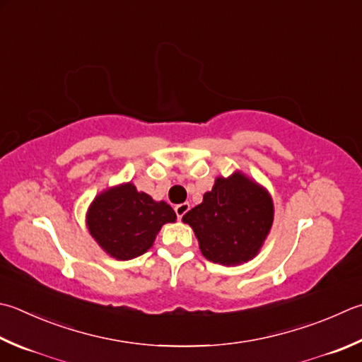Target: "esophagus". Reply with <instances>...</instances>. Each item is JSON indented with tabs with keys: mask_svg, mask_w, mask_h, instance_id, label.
<instances>
[{
	"mask_svg": "<svg viewBox=\"0 0 362 362\" xmlns=\"http://www.w3.org/2000/svg\"><path fill=\"white\" fill-rule=\"evenodd\" d=\"M189 208H190L189 203H180V204H176V206H175V213H176V216H178V219H182V216L187 213Z\"/></svg>",
	"mask_w": 362,
	"mask_h": 362,
	"instance_id": "1",
	"label": "esophagus"
}]
</instances>
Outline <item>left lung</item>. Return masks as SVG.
I'll return each instance as SVG.
<instances>
[{"mask_svg":"<svg viewBox=\"0 0 362 362\" xmlns=\"http://www.w3.org/2000/svg\"><path fill=\"white\" fill-rule=\"evenodd\" d=\"M274 221L271 194L240 170L217 176L203 202L182 216L192 227L203 257L236 266L258 255Z\"/></svg>","mask_w":362,"mask_h":362,"instance_id":"obj_1","label":"left lung"}]
</instances>
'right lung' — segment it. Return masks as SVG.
I'll return each instance as SVG.
<instances>
[{
	"mask_svg": "<svg viewBox=\"0 0 362 362\" xmlns=\"http://www.w3.org/2000/svg\"><path fill=\"white\" fill-rule=\"evenodd\" d=\"M176 221L167 202H156L132 182L102 190L86 211V227L99 247L117 260H132L153 247L162 225Z\"/></svg>",
	"mask_w": 362,
	"mask_h": 362,
	"instance_id": "right-lung-1",
	"label": "right lung"
}]
</instances>
